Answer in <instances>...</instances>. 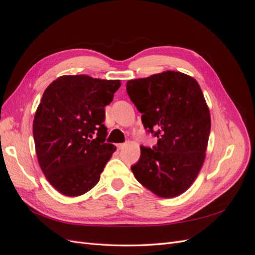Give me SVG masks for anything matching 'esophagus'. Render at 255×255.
Masks as SVG:
<instances>
[{
    "label": "esophagus",
    "instance_id": "1",
    "mask_svg": "<svg viewBox=\"0 0 255 255\" xmlns=\"http://www.w3.org/2000/svg\"><path fill=\"white\" fill-rule=\"evenodd\" d=\"M125 145H126V143H118V144H117V149H118V150H121V149L125 148Z\"/></svg>",
    "mask_w": 255,
    "mask_h": 255
}]
</instances>
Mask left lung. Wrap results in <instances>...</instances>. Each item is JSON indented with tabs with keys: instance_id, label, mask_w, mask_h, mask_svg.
<instances>
[{
	"instance_id": "8db88e82",
	"label": "left lung",
	"mask_w": 255,
	"mask_h": 255,
	"mask_svg": "<svg viewBox=\"0 0 255 255\" xmlns=\"http://www.w3.org/2000/svg\"><path fill=\"white\" fill-rule=\"evenodd\" d=\"M127 92L156 145L140 146L130 167L137 181L161 198L176 197L194 183L205 158L211 116L202 90L191 76L176 71L130 80Z\"/></svg>"
}]
</instances>
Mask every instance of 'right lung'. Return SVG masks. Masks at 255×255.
<instances>
[{
  "label": "right lung",
  "instance_id": "obj_1",
  "mask_svg": "<svg viewBox=\"0 0 255 255\" xmlns=\"http://www.w3.org/2000/svg\"><path fill=\"white\" fill-rule=\"evenodd\" d=\"M119 80L64 75L44 90L33 122L38 163L52 186L68 197L96 186L116 151L106 142L104 107Z\"/></svg>",
  "mask_w": 255,
  "mask_h": 255
}]
</instances>
